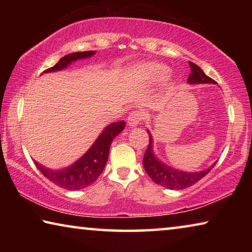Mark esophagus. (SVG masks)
<instances>
[{"label": "esophagus", "mask_w": 252, "mask_h": 252, "mask_svg": "<svg viewBox=\"0 0 252 252\" xmlns=\"http://www.w3.org/2000/svg\"><path fill=\"white\" fill-rule=\"evenodd\" d=\"M142 119L143 114L141 112H139V111H133V112H131L129 114V117H127V125L130 126H136L140 122H141Z\"/></svg>", "instance_id": "34e87169"}]
</instances>
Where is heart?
<instances>
[{"instance_id":"obj_1","label":"heart","mask_w":252,"mask_h":252,"mask_svg":"<svg viewBox=\"0 0 252 252\" xmlns=\"http://www.w3.org/2000/svg\"><path fill=\"white\" fill-rule=\"evenodd\" d=\"M168 66L157 62H148L142 63L134 69L133 73L135 79H138L141 82H156L158 80L163 79L168 74Z\"/></svg>"}]
</instances>
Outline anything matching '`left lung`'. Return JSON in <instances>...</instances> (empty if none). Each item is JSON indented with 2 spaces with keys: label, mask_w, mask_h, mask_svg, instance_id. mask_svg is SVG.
<instances>
[{
  "label": "left lung",
  "mask_w": 252,
  "mask_h": 252,
  "mask_svg": "<svg viewBox=\"0 0 252 252\" xmlns=\"http://www.w3.org/2000/svg\"><path fill=\"white\" fill-rule=\"evenodd\" d=\"M191 67V73L188 78V83L189 84H206V83H212L215 84L216 81L209 78L206 73L200 69V67L194 64L192 62H189ZM149 133V147L147 149L146 153L143 157V167L147 173L149 174L153 182L158 183L162 187L167 188L170 190H182L186 188H189L193 186L195 182L206 176V174L210 171V170L215 167L216 162L213 163L210 168L202 171H195V172H187L182 171L176 168H171L170 165L165 164L164 162L159 160L157 158L155 151H153V138L150 131L147 130Z\"/></svg>",
  "instance_id": "8db88e82"
}]
</instances>
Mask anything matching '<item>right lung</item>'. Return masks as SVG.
Returning a JSON list of instances; mask_svg holds the SVG:
<instances>
[{"instance_id": "add662e5", "label": "right lung", "mask_w": 252, "mask_h": 252, "mask_svg": "<svg viewBox=\"0 0 252 252\" xmlns=\"http://www.w3.org/2000/svg\"><path fill=\"white\" fill-rule=\"evenodd\" d=\"M95 54V51H85V52H74L67 54L60 59V61L54 66L45 70L44 73L58 72L66 69L78 60L91 58ZM126 126L125 121L113 122L106 126L104 130L97 136L94 143L84 155L76 160L73 164L67 168L53 170L40 164L34 161L36 168L45 178L51 182L66 190H80L92 185L103 171L109 158V151L113 139L121 133Z\"/></svg>"}]
</instances>
